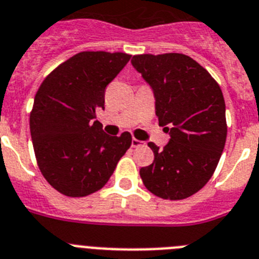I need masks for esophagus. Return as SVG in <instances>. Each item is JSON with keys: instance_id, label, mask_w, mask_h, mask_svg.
I'll list each match as a JSON object with an SVG mask.
<instances>
[{"instance_id": "esophagus-1", "label": "esophagus", "mask_w": 259, "mask_h": 259, "mask_svg": "<svg viewBox=\"0 0 259 259\" xmlns=\"http://www.w3.org/2000/svg\"><path fill=\"white\" fill-rule=\"evenodd\" d=\"M131 145L134 148H136V147H140V145H143V141L141 140H138V139H132V143H131Z\"/></svg>"}]
</instances>
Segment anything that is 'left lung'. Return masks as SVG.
Instances as JSON below:
<instances>
[{
  "label": "left lung",
  "instance_id": "1",
  "mask_svg": "<svg viewBox=\"0 0 259 259\" xmlns=\"http://www.w3.org/2000/svg\"><path fill=\"white\" fill-rule=\"evenodd\" d=\"M131 63L153 90L158 124L170 135L162 151L148 144L154 160L141 167V180L158 198H189L208 182L224 149L222 89L200 64L183 54L136 55Z\"/></svg>",
  "mask_w": 259,
  "mask_h": 259
}]
</instances>
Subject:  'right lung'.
<instances>
[{
    "mask_svg": "<svg viewBox=\"0 0 259 259\" xmlns=\"http://www.w3.org/2000/svg\"><path fill=\"white\" fill-rule=\"evenodd\" d=\"M131 55L85 51L48 74L37 89L30 131L37 166L51 186L72 198L105 186L116 163L131 147L132 136L105 134L96 120L105 110L106 86Z\"/></svg>",
    "mask_w": 259,
    "mask_h": 259,
    "instance_id": "obj_1",
    "label": "right lung"
}]
</instances>
